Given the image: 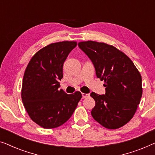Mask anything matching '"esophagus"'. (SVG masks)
<instances>
[{"mask_svg": "<svg viewBox=\"0 0 155 155\" xmlns=\"http://www.w3.org/2000/svg\"><path fill=\"white\" fill-rule=\"evenodd\" d=\"M82 99L87 98V97H89V94H85V93H82Z\"/></svg>", "mask_w": 155, "mask_h": 155, "instance_id": "34e87169", "label": "esophagus"}]
</instances>
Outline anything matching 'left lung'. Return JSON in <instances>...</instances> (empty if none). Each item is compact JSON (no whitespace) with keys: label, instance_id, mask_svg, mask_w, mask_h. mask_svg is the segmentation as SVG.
Wrapping results in <instances>:
<instances>
[{"label":"left lung","instance_id":"left-lung-1","mask_svg":"<svg viewBox=\"0 0 155 155\" xmlns=\"http://www.w3.org/2000/svg\"><path fill=\"white\" fill-rule=\"evenodd\" d=\"M78 46L94 65L98 78L104 81L105 94L91 93L94 119L108 129L124 126L133 117L143 94L142 78L124 53L101 42L81 41Z\"/></svg>","mask_w":155,"mask_h":155}]
</instances>
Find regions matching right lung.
<instances>
[{
    "mask_svg": "<svg viewBox=\"0 0 155 155\" xmlns=\"http://www.w3.org/2000/svg\"><path fill=\"white\" fill-rule=\"evenodd\" d=\"M76 41L52 43L31 58L25 70L22 86L23 105L34 122L44 128L65 124L82 98L80 92L68 94L60 87L63 65Z\"/></svg>",
    "mask_w": 155,
    "mask_h": 155,
    "instance_id": "1",
    "label": "right lung"
}]
</instances>
